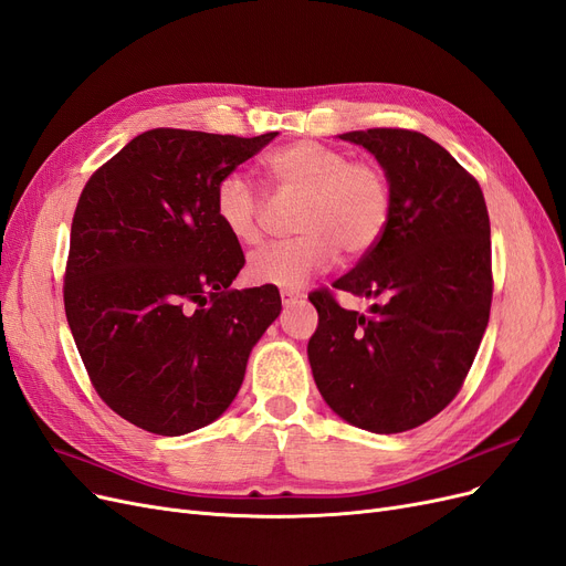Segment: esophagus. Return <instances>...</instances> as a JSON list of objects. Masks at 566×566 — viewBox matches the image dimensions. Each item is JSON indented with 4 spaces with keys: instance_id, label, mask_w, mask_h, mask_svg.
Masks as SVG:
<instances>
[{
    "instance_id": "esophagus-1",
    "label": "esophagus",
    "mask_w": 566,
    "mask_h": 566,
    "mask_svg": "<svg viewBox=\"0 0 566 566\" xmlns=\"http://www.w3.org/2000/svg\"><path fill=\"white\" fill-rule=\"evenodd\" d=\"M300 297H304L302 290H281V300H283L285 306L292 304V302H297Z\"/></svg>"
}]
</instances>
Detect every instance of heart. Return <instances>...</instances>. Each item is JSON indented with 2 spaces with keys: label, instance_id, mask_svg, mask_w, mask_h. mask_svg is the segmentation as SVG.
I'll use <instances>...</instances> for the list:
<instances>
[{
  "label": "heart",
  "instance_id": "obj_1",
  "mask_svg": "<svg viewBox=\"0 0 566 566\" xmlns=\"http://www.w3.org/2000/svg\"><path fill=\"white\" fill-rule=\"evenodd\" d=\"M281 199H297L292 229L300 237L266 245L248 262L255 283L295 290L335 262L358 260L381 241L391 222L394 189L375 161L346 149L297 140L264 159ZM216 216L241 245H258L264 233V199L241 172H227L216 187Z\"/></svg>",
  "mask_w": 566,
  "mask_h": 566
}]
</instances>
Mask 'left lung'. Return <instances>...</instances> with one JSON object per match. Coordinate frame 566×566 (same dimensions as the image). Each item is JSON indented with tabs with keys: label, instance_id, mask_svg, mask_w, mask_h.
I'll list each match as a JSON object with an SVG mask.
<instances>
[{
	"label": "left lung",
	"instance_id": "8db88e82",
	"mask_svg": "<svg viewBox=\"0 0 566 566\" xmlns=\"http://www.w3.org/2000/svg\"><path fill=\"white\" fill-rule=\"evenodd\" d=\"M342 140L375 154L394 210L375 250L308 295L318 311L308 363L342 419L402 433L440 415L469 377L494 292L490 216L478 180L423 133L367 128ZM337 289L377 298L374 314L342 310Z\"/></svg>",
	"mask_w": 566,
	"mask_h": 566
}]
</instances>
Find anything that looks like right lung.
Listing matches in <instances>:
<instances>
[{"label":"right lung","instance_id":"right-lung-1","mask_svg":"<svg viewBox=\"0 0 566 566\" xmlns=\"http://www.w3.org/2000/svg\"><path fill=\"white\" fill-rule=\"evenodd\" d=\"M276 135L145 130L76 203L67 323L95 394L143 431L182 436L216 421L281 314L276 285L229 287L245 258L216 216L218 182Z\"/></svg>","mask_w":566,"mask_h":566}]
</instances>
